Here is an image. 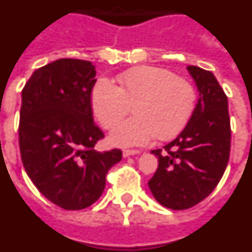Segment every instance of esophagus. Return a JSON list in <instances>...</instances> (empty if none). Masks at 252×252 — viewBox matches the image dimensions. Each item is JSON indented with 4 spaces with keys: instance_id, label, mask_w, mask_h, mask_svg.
Listing matches in <instances>:
<instances>
[{
    "instance_id": "obj_1",
    "label": "esophagus",
    "mask_w": 252,
    "mask_h": 252,
    "mask_svg": "<svg viewBox=\"0 0 252 252\" xmlns=\"http://www.w3.org/2000/svg\"><path fill=\"white\" fill-rule=\"evenodd\" d=\"M137 154H139L138 150H124V151H123V156H124V158L137 155Z\"/></svg>"
}]
</instances>
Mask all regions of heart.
I'll list each match as a JSON object with an SVG mask.
<instances>
[{
    "instance_id": "obj_1",
    "label": "heart",
    "mask_w": 252,
    "mask_h": 252,
    "mask_svg": "<svg viewBox=\"0 0 252 252\" xmlns=\"http://www.w3.org/2000/svg\"><path fill=\"white\" fill-rule=\"evenodd\" d=\"M118 83L100 79L92 91V109L105 129H114L132 107L134 116L111 134L114 145L142 146L154 137L173 138L196 109L197 96L191 82L162 67H134L120 74Z\"/></svg>"
}]
</instances>
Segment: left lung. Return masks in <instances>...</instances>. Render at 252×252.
Returning a JSON list of instances; mask_svg holds the SVG:
<instances>
[{
	"label": "left lung",
	"instance_id": "1",
	"mask_svg": "<svg viewBox=\"0 0 252 252\" xmlns=\"http://www.w3.org/2000/svg\"><path fill=\"white\" fill-rule=\"evenodd\" d=\"M187 69L200 92L193 115L177 138L151 151L158 165L149 187L172 210L189 209L208 197L223 177L230 152L227 94L211 71Z\"/></svg>",
	"mask_w": 252,
	"mask_h": 252
}]
</instances>
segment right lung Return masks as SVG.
Returning <instances> with one entry per match:
<instances>
[{
    "mask_svg": "<svg viewBox=\"0 0 252 252\" xmlns=\"http://www.w3.org/2000/svg\"><path fill=\"white\" fill-rule=\"evenodd\" d=\"M94 77L91 61L60 59L37 69L22 91L23 165L38 191L65 210L96 202L107 172L123 156L119 149L94 150L105 137L94 123Z\"/></svg>",
    "mask_w": 252,
    "mask_h": 252,
    "instance_id": "right-lung-1",
    "label": "right lung"
}]
</instances>
